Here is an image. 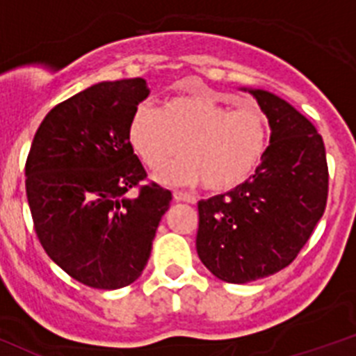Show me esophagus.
<instances>
[{
  "mask_svg": "<svg viewBox=\"0 0 356 356\" xmlns=\"http://www.w3.org/2000/svg\"><path fill=\"white\" fill-rule=\"evenodd\" d=\"M172 196H175L176 202H187V204H195V202H196L195 196L185 195V193H180V191H176V193Z\"/></svg>",
  "mask_w": 356,
  "mask_h": 356,
  "instance_id": "1",
  "label": "esophagus"
}]
</instances>
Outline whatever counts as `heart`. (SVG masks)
I'll list each match as a JSON object with an SVG mask.
<instances>
[{
	"label": "heart",
	"instance_id": "obj_1",
	"mask_svg": "<svg viewBox=\"0 0 356 356\" xmlns=\"http://www.w3.org/2000/svg\"><path fill=\"white\" fill-rule=\"evenodd\" d=\"M271 123L257 105L233 111L209 94L180 96L163 104L134 108L127 125L132 151L158 171L172 158L175 165L156 176L167 185H195L214 193L236 189L260 165L269 145Z\"/></svg>",
	"mask_w": 356,
	"mask_h": 356
}]
</instances>
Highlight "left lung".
I'll return each mask as SVG.
<instances>
[{
	"mask_svg": "<svg viewBox=\"0 0 356 356\" xmlns=\"http://www.w3.org/2000/svg\"><path fill=\"white\" fill-rule=\"evenodd\" d=\"M271 123L254 175L236 189L198 202L196 251L220 280L248 284L289 266L327 204L324 140L286 99L249 89Z\"/></svg>",
	"mask_w": 356,
	"mask_h": 356,
	"instance_id": "obj_1",
	"label": "left lung"
}]
</instances>
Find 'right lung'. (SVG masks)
<instances>
[{"instance_id": "1", "label": "right lung", "mask_w": 356, "mask_h": 356, "mask_svg": "<svg viewBox=\"0 0 356 356\" xmlns=\"http://www.w3.org/2000/svg\"><path fill=\"white\" fill-rule=\"evenodd\" d=\"M149 96L142 78L102 81L56 105L38 127L25 163L38 240L74 280L120 289L136 280L172 195L143 185L127 140L132 113ZM138 188L129 199L127 193Z\"/></svg>"}]
</instances>
